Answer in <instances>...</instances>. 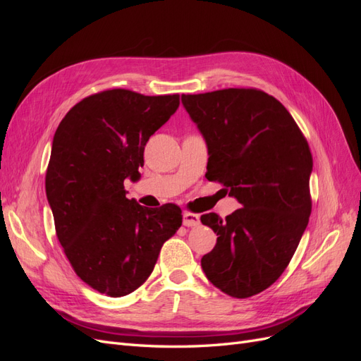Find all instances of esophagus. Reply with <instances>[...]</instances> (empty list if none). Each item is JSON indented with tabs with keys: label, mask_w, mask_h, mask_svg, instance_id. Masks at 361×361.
Returning a JSON list of instances; mask_svg holds the SVG:
<instances>
[{
	"label": "esophagus",
	"mask_w": 361,
	"mask_h": 361,
	"mask_svg": "<svg viewBox=\"0 0 361 361\" xmlns=\"http://www.w3.org/2000/svg\"><path fill=\"white\" fill-rule=\"evenodd\" d=\"M200 224V216L197 214L183 212V226L185 227H195Z\"/></svg>",
	"instance_id": "34e87169"
}]
</instances>
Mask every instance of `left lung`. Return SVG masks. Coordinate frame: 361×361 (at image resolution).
Masks as SVG:
<instances>
[{
    "instance_id": "1",
    "label": "left lung",
    "mask_w": 361,
    "mask_h": 361,
    "mask_svg": "<svg viewBox=\"0 0 361 361\" xmlns=\"http://www.w3.org/2000/svg\"><path fill=\"white\" fill-rule=\"evenodd\" d=\"M183 108L207 146V180L239 203L224 220H200L216 233L202 268L235 298L269 288L286 269L312 212L313 159L298 125L276 97L256 89L182 94Z\"/></svg>"
}]
</instances>
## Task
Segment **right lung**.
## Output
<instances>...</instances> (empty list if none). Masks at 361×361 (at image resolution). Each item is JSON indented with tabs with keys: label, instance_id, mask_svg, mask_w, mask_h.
I'll use <instances>...</instances> for the list:
<instances>
[{
	"label": "right lung",
	"instance_id": "add662e5",
	"mask_svg": "<svg viewBox=\"0 0 361 361\" xmlns=\"http://www.w3.org/2000/svg\"><path fill=\"white\" fill-rule=\"evenodd\" d=\"M179 94L113 89L72 106L52 140L47 199L73 271L94 290L123 297L154 271L162 244L182 224L176 204L126 199L150 135L176 113Z\"/></svg>",
	"mask_w": 361,
	"mask_h": 361
}]
</instances>
